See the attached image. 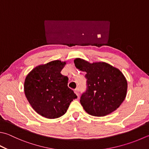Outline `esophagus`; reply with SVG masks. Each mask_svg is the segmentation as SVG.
<instances>
[{"instance_id": "1", "label": "esophagus", "mask_w": 149, "mask_h": 149, "mask_svg": "<svg viewBox=\"0 0 149 149\" xmlns=\"http://www.w3.org/2000/svg\"><path fill=\"white\" fill-rule=\"evenodd\" d=\"M74 91L75 93L78 95H78H79V92H80V89H79V88H76V89H74Z\"/></svg>"}]
</instances>
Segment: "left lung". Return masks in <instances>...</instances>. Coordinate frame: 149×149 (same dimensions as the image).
Returning a JSON list of instances; mask_svg holds the SVG:
<instances>
[{"mask_svg":"<svg viewBox=\"0 0 149 149\" xmlns=\"http://www.w3.org/2000/svg\"><path fill=\"white\" fill-rule=\"evenodd\" d=\"M75 67L86 72L87 89L80 103L87 113L97 117L107 116L118 108L127 91V81L118 69L105 62L90 63L76 58Z\"/></svg>","mask_w":149,"mask_h":149,"instance_id":"left-lung-1","label":"left lung"}]
</instances>
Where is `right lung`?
<instances>
[{
  "label": "right lung",
  "mask_w": 149,
  "mask_h": 149,
  "mask_svg": "<svg viewBox=\"0 0 149 149\" xmlns=\"http://www.w3.org/2000/svg\"><path fill=\"white\" fill-rule=\"evenodd\" d=\"M66 64L54 60L35 67L25 78L24 90L33 109L41 116L56 119L66 113L77 98L67 86L69 78L61 74Z\"/></svg>",
  "instance_id": "add662e5"
}]
</instances>
